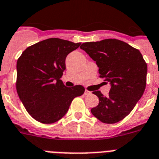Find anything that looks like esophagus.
<instances>
[{"mask_svg": "<svg viewBox=\"0 0 159 159\" xmlns=\"http://www.w3.org/2000/svg\"><path fill=\"white\" fill-rule=\"evenodd\" d=\"M84 94H85L86 95H91V91H87V90H86V91H85V92H84Z\"/></svg>", "mask_w": 159, "mask_h": 159, "instance_id": "1", "label": "esophagus"}]
</instances>
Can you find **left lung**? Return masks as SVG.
<instances>
[{
	"instance_id": "left-lung-1",
	"label": "left lung",
	"mask_w": 159,
	"mask_h": 159,
	"mask_svg": "<svg viewBox=\"0 0 159 159\" xmlns=\"http://www.w3.org/2000/svg\"><path fill=\"white\" fill-rule=\"evenodd\" d=\"M95 61L100 77L111 86L108 96L93 91L99 104L91 110L104 123L119 122L131 113L144 94L147 64L140 50L117 39L85 42L80 46Z\"/></svg>"
}]
</instances>
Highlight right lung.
<instances>
[{"instance_id": "obj_1", "label": "right lung", "mask_w": 159, "mask_h": 159, "mask_svg": "<svg viewBox=\"0 0 159 159\" xmlns=\"http://www.w3.org/2000/svg\"><path fill=\"white\" fill-rule=\"evenodd\" d=\"M81 43L49 38L29 46L17 61L16 89L26 110L35 120L50 124L61 119L73 100L85 91L81 85L67 87L60 78L65 59Z\"/></svg>"}]
</instances>
